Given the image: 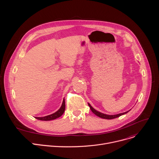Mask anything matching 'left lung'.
Returning a JSON list of instances; mask_svg holds the SVG:
<instances>
[{
  "instance_id": "8db88e82",
  "label": "left lung",
  "mask_w": 159,
  "mask_h": 159,
  "mask_svg": "<svg viewBox=\"0 0 159 159\" xmlns=\"http://www.w3.org/2000/svg\"><path fill=\"white\" fill-rule=\"evenodd\" d=\"M88 106L90 107V110H91V111H92L95 115H96L97 116H99V117H101L102 119H113L117 118V117H119V116H120L121 115H123L124 114H126L127 113H128L131 110H129L128 111H126V112H124V113H119V114H116V115H107V114H104V113H102L101 112L97 111L96 110L94 109V108L92 106L90 105L89 103H88Z\"/></svg>"
}]
</instances>
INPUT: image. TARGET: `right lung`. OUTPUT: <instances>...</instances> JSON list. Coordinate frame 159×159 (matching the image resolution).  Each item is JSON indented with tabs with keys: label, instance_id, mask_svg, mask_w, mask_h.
<instances>
[{
	"label": "right lung",
	"instance_id": "right-lung-1",
	"mask_svg": "<svg viewBox=\"0 0 159 159\" xmlns=\"http://www.w3.org/2000/svg\"><path fill=\"white\" fill-rule=\"evenodd\" d=\"M65 106H66L65 100L64 98L62 106L59 108V110H58L56 112L53 113V114L49 115H47V116H43V117H36V119H38V120H44V121L52 120L56 119L58 117H60L62 115V114L64 113V112L65 111Z\"/></svg>",
	"mask_w": 159,
	"mask_h": 159
}]
</instances>
